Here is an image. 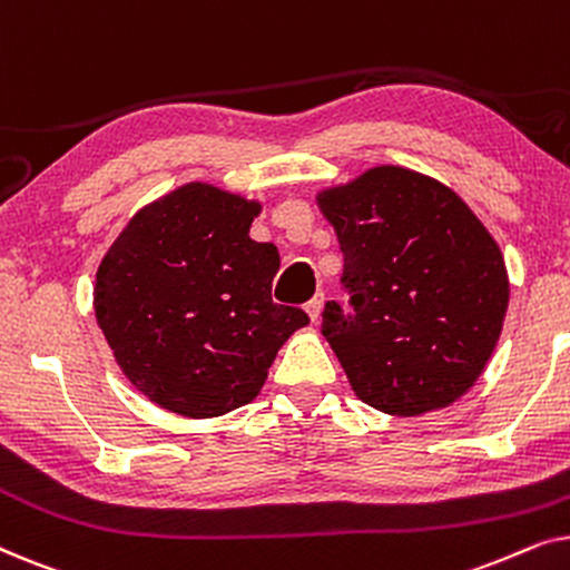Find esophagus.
<instances>
[{"instance_id": "34e87169", "label": "esophagus", "mask_w": 570, "mask_h": 570, "mask_svg": "<svg viewBox=\"0 0 570 570\" xmlns=\"http://www.w3.org/2000/svg\"><path fill=\"white\" fill-rule=\"evenodd\" d=\"M322 308H324V293H316L314 298L306 303V311H308L311 322H314V324L318 322V318H322Z\"/></svg>"}]
</instances>
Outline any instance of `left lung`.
<instances>
[{
  "mask_svg": "<svg viewBox=\"0 0 570 570\" xmlns=\"http://www.w3.org/2000/svg\"><path fill=\"white\" fill-rule=\"evenodd\" d=\"M337 233L342 291L322 334L365 404L389 415L446 407L485 368L509 308L501 248L449 186L379 166L318 194Z\"/></svg>",
  "mask_w": 570,
  "mask_h": 570,
  "instance_id": "1",
  "label": "left lung"
}]
</instances>
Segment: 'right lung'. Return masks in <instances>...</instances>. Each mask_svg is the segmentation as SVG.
<instances>
[{
    "label": "right lung",
    "instance_id": "obj_1",
    "mask_svg": "<svg viewBox=\"0 0 570 570\" xmlns=\"http://www.w3.org/2000/svg\"><path fill=\"white\" fill-rule=\"evenodd\" d=\"M259 205L186 184L131 217L96 275V318L124 376L184 417L259 394L277 350L308 324L272 301L275 244L248 238Z\"/></svg>",
    "mask_w": 570,
    "mask_h": 570
}]
</instances>
